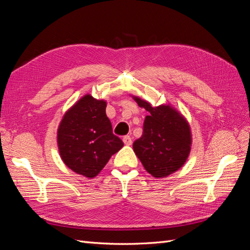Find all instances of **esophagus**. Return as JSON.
<instances>
[{"label":"esophagus","mask_w":250,"mask_h":250,"mask_svg":"<svg viewBox=\"0 0 250 250\" xmlns=\"http://www.w3.org/2000/svg\"><path fill=\"white\" fill-rule=\"evenodd\" d=\"M123 142L125 145H131L132 144L131 137H129V135H125V137H123Z\"/></svg>","instance_id":"34e87169"}]
</instances>
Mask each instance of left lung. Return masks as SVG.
I'll return each mask as SVG.
<instances>
[{
	"label": "left lung",
	"mask_w": 250,
	"mask_h": 250,
	"mask_svg": "<svg viewBox=\"0 0 250 250\" xmlns=\"http://www.w3.org/2000/svg\"><path fill=\"white\" fill-rule=\"evenodd\" d=\"M145 108L143 134L134 141L133 151L144 168L154 177H166L183 167L191 150L190 127L184 117L169 105L153 107L134 97Z\"/></svg>",
	"instance_id": "left-lung-1"
}]
</instances>
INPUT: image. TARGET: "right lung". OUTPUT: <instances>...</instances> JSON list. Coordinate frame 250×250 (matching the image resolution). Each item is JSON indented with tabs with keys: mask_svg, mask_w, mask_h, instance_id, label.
Here are the masks:
<instances>
[{
	"mask_svg": "<svg viewBox=\"0 0 250 250\" xmlns=\"http://www.w3.org/2000/svg\"><path fill=\"white\" fill-rule=\"evenodd\" d=\"M106 102L86 95L67 111L58 128V148L64 164L74 172L95 177L123 142L112 133L105 112Z\"/></svg>",
	"mask_w": 250,
	"mask_h": 250,
	"instance_id": "1",
	"label": "right lung"
}]
</instances>
